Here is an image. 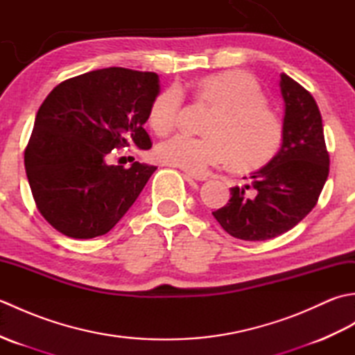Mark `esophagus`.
<instances>
[{
	"instance_id": "esophagus-1",
	"label": "esophagus",
	"mask_w": 355,
	"mask_h": 355,
	"mask_svg": "<svg viewBox=\"0 0 355 355\" xmlns=\"http://www.w3.org/2000/svg\"><path fill=\"white\" fill-rule=\"evenodd\" d=\"M187 177H191L193 180H197V182H205V180H207V175H205V173H193V172H186Z\"/></svg>"
}]
</instances>
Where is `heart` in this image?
<instances>
[{"instance_id": "obj_1", "label": "heart", "mask_w": 355, "mask_h": 355, "mask_svg": "<svg viewBox=\"0 0 355 355\" xmlns=\"http://www.w3.org/2000/svg\"><path fill=\"white\" fill-rule=\"evenodd\" d=\"M197 97L212 105L205 131L207 135L178 134L155 149V157L173 168L205 173L212 166L232 162L239 168H256L275 155L282 141V122L266 103L258 82L245 71L227 70L200 80ZM183 107L178 88L155 97L149 110V125L164 135L177 125Z\"/></svg>"}]
</instances>
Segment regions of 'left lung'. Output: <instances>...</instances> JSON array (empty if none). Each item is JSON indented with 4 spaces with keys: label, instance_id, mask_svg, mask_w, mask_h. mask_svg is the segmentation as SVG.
Instances as JSON below:
<instances>
[{
    "label": "left lung",
    "instance_id": "8db88e82",
    "mask_svg": "<svg viewBox=\"0 0 355 355\" xmlns=\"http://www.w3.org/2000/svg\"><path fill=\"white\" fill-rule=\"evenodd\" d=\"M282 145L268 164L254 171L243 187L212 215L233 238L266 241L291 230L311 212L325 186L329 155L322 116L314 97L285 73Z\"/></svg>",
    "mask_w": 355,
    "mask_h": 355
}]
</instances>
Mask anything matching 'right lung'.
Returning a JSON list of instances; mask_svg holds the SVG:
<instances>
[{"instance_id":"right-lung-1","label":"right lung","mask_w":355,"mask_h":355,"mask_svg":"<svg viewBox=\"0 0 355 355\" xmlns=\"http://www.w3.org/2000/svg\"><path fill=\"white\" fill-rule=\"evenodd\" d=\"M158 76L110 67L67 79L37 110L24 153L36 207L62 235H105L137 200L155 166L108 164L112 149L153 146L143 125Z\"/></svg>"}]
</instances>
